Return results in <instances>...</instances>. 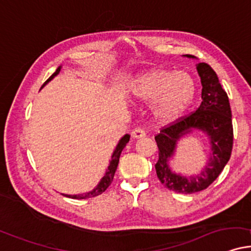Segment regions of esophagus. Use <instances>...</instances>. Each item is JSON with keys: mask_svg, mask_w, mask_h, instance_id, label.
I'll list each match as a JSON object with an SVG mask.
<instances>
[{"mask_svg": "<svg viewBox=\"0 0 251 251\" xmlns=\"http://www.w3.org/2000/svg\"><path fill=\"white\" fill-rule=\"evenodd\" d=\"M131 136L132 138H143L147 136V134H145V131L142 128H136L131 131Z\"/></svg>", "mask_w": 251, "mask_h": 251, "instance_id": "34e87169", "label": "esophagus"}]
</instances>
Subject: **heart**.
Segmentation results:
<instances>
[{"label": "heart", "instance_id": "heart-1", "mask_svg": "<svg viewBox=\"0 0 251 251\" xmlns=\"http://www.w3.org/2000/svg\"><path fill=\"white\" fill-rule=\"evenodd\" d=\"M129 95L136 101L150 102L156 121L172 123L193 103L197 82L187 72L157 67L138 74L129 86Z\"/></svg>", "mask_w": 251, "mask_h": 251}]
</instances>
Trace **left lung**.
<instances>
[{"mask_svg": "<svg viewBox=\"0 0 251 251\" xmlns=\"http://www.w3.org/2000/svg\"><path fill=\"white\" fill-rule=\"evenodd\" d=\"M185 57L196 58L191 54H185ZM197 71L202 85L200 107L188 116L163 128L158 135L154 136L159 150L158 162L154 165L157 177L166 188L182 194L206 190L222 172L233 149L234 132L227 93L208 64H197ZM193 130H200L209 136L212 152L209 163L199 175L185 177L173 173L168 164L177 141Z\"/></svg>", "mask_w": 251, "mask_h": 251, "instance_id": "1", "label": "left lung"}]
</instances>
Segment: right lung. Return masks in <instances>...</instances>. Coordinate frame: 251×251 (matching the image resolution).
I'll list each match as a JSON object with an SVG mask.
<instances>
[{
    "label": "right lung",
    "instance_id": "right-lung-1",
    "mask_svg": "<svg viewBox=\"0 0 251 251\" xmlns=\"http://www.w3.org/2000/svg\"><path fill=\"white\" fill-rule=\"evenodd\" d=\"M60 70H61V66H59L57 70H55V72L52 74L50 78L46 80V81L44 82V85H43L42 87H44L46 83H48L49 81H51V80L53 79L54 76L57 75V74H59ZM129 140H130V135H128V134H126L122 138H121L119 144L116 145V149L114 150L113 154H111V160H110L109 166H108L106 173H104V176L102 177L100 182H99V184L97 185V187H95L94 190H92L91 192H87V193H82V194H63V196L67 197V198H72V199H88V198L100 196L101 193H103V192L106 191L108 187H109L111 181H113L114 175H115L117 165H119L121 152H122V150L125 149V147L126 145V143L129 142Z\"/></svg>",
    "mask_w": 251,
    "mask_h": 251
}]
</instances>
